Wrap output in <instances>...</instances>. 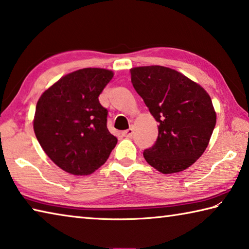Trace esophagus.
<instances>
[{"mask_svg":"<svg viewBox=\"0 0 249 249\" xmlns=\"http://www.w3.org/2000/svg\"><path fill=\"white\" fill-rule=\"evenodd\" d=\"M133 132H134V129L130 127V128H128L127 130H125V132H123V135L125 137H127V138H130L132 137V135H133Z\"/></svg>","mask_w":249,"mask_h":249,"instance_id":"34e87169","label":"esophagus"}]
</instances>
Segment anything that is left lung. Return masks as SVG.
Listing matches in <instances>:
<instances>
[{"mask_svg": "<svg viewBox=\"0 0 249 249\" xmlns=\"http://www.w3.org/2000/svg\"><path fill=\"white\" fill-rule=\"evenodd\" d=\"M129 72L135 90L159 123L157 141L144 158L161 174L183 171L203 155L215 127L209 93L167 67H135Z\"/></svg>", "mask_w": 249, "mask_h": 249, "instance_id": "left-lung-1", "label": "left lung"}]
</instances>
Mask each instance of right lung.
I'll use <instances>...</instances> for the list:
<instances>
[{
    "label": "right lung",
    "instance_id": "right-lung-1",
    "mask_svg": "<svg viewBox=\"0 0 249 249\" xmlns=\"http://www.w3.org/2000/svg\"><path fill=\"white\" fill-rule=\"evenodd\" d=\"M113 75L103 68L73 71L45 90L37 102L34 132L46 155L68 174L91 175L117 144L107 129V108L99 102Z\"/></svg>",
    "mask_w": 249,
    "mask_h": 249
}]
</instances>
